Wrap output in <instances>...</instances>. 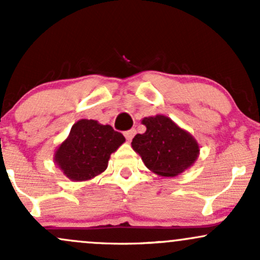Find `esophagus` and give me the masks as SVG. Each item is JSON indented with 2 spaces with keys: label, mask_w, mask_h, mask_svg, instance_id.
<instances>
[{
  "label": "esophagus",
  "mask_w": 260,
  "mask_h": 260,
  "mask_svg": "<svg viewBox=\"0 0 260 260\" xmlns=\"http://www.w3.org/2000/svg\"><path fill=\"white\" fill-rule=\"evenodd\" d=\"M136 136V129H129L127 131V132H124V137H126V139L128 142H131V140L133 139V137Z\"/></svg>",
  "instance_id": "esophagus-1"
}]
</instances>
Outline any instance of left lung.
Here are the masks:
<instances>
[{
	"label": "left lung",
	"mask_w": 260,
	"mask_h": 260,
	"mask_svg": "<svg viewBox=\"0 0 260 260\" xmlns=\"http://www.w3.org/2000/svg\"><path fill=\"white\" fill-rule=\"evenodd\" d=\"M142 123L147 131L134 137L132 148L151 172L175 177L194 165L201 149L189 132L165 115L144 117Z\"/></svg>",
	"instance_id": "left-lung-1"
}]
</instances>
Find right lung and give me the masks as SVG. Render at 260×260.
<instances>
[{"label":"right lung","mask_w":260,"mask_h":260,"mask_svg":"<svg viewBox=\"0 0 260 260\" xmlns=\"http://www.w3.org/2000/svg\"><path fill=\"white\" fill-rule=\"evenodd\" d=\"M126 142L110 124L95 120H79L56 149L55 164L74 182L91 180L107 169L110 156Z\"/></svg>","instance_id":"add662e5"}]
</instances>
